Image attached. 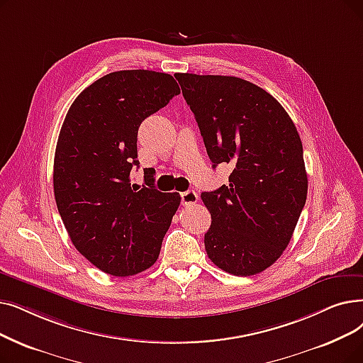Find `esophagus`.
<instances>
[{
	"mask_svg": "<svg viewBox=\"0 0 363 363\" xmlns=\"http://www.w3.org/2000/svg\"><path fill=\"white\" fill-rule=\"evenodd\" d=\"M199 201V196L194 190H188L181 193V203L182 206H191V204H196Z\"/></svg>",
	"mask_w": 363,
	"mask_h": 363,
	"instance_id": "1",
	"label": "esophagus"
}]
</instances>
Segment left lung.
Wrapping results in <instances>:
<instances>
[{
    "label": "left lung",
    "mask_w": 363,
    "mask_h": 363,
    "mask_svg": "<svg viewBox=\"0 0 363 363\" xmlns=\"http://www.w3.org/2000/svg\"><path fill=\"white\" fill-rule=\"evenodd\" d=\"M175 78L212 166H233L228 185L201 193L212 216L208 257L230 274H258L286 249L306 204L301 139L285 108L254 83L188 72Z\"/></svg>",
    "instance_id": "8db88e82"
}]
</instances>
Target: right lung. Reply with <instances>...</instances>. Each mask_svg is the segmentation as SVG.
Here are the masks:
<instances>
[{
    "label": "right lung",
    "mask_w": 363,
    "mask_h": 363,
    "mask_svg": "<svg viewBox=\"0 0 363 363\" xmlns=\"http://www.w3.org/2000/svg\"><path fill=\"white\" fill-rule=\"evenodd\" d=\"M181 93L164 72L130 69L106 74L84 89L59 133L53 188L57 211L75 249L94 267L125 277L157 261L178 211V193L130 185L138 162V129L147 117Z\"/></svg>",
    "instance_id": "right-lung-1"
}]
</instances>
